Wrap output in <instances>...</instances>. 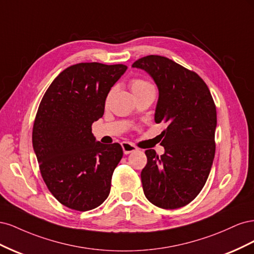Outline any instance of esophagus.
<instances>
[{"mask_svg":"<svg viewBox=\"0 0 254 254\" xmlns=\"http://www.w3.org/2000/svg\"><path fill=\"white\" fill-rule=\"evenodd\" d=\"M121 145H122L123 151H124L125 155H128V153H131V152H134V151L137 150L135 146L131 143H129V142H122Z\"/></svg>","mask_w":254,"mask_h":254,"instance_id":"esophagus-1","label":"esophagus"}]
</instances>
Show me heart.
I'll use <instances>...</instances> for the list:
<instances>
[{"label": "heart", "mask_w": 254, "mask_h": 254, "mask_svg": "<svg viewBox=\"0 0 254 254\" xmlns=\"http://www.w3.org/2000/svg\"><path fill=\"white\" fill-rule=\"evenodd\" d=\"M129 86H130V89H131L133 94L139 93V92L144 91V90H146V89L152 88V86H151V84H150L148 81L140 79V78H134V79H132L131 81H130Z\"/></svg>", "instance_id": "obj_1"}]
</instances>
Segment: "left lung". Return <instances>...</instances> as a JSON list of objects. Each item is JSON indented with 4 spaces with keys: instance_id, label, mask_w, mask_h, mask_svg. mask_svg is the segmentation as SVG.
<instances>
[{
    "instance_id": "1",
    "label": "left lung",
    "mask_w": 254,
    "mask_h": 254,
    "mask_svg": "<svg viewBox=\"0 0 254 254\" xmlns=\"http://www.w3.org/2000/svg\"><path fill=\"white\" fill-rule=\"evenodd\" d=\"M132 67L149 74L159 90L155 112L165 151L146 150L141 173L146 198L159 207L178 209L194 200L204 187L215 156L216 107L205 82L195 73L163 56L149 55Z\"/></svg>"
}]
</instances>
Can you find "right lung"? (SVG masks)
<instances>
[{
  "label": "right lung",
  "instance_id": "right-lung-1",
  "mask_svg": "<svg viewBox=\"0 0 254 254\" xmlns=\"http://www.w3.org/2000/svg\"><path fill=\"white\" fill-rule=\"evenodd\" d=\"M124 64L81 63L54 79L38 108L33 147L53 196L76 211H89L109 196L112 174L123 157L119 143L102 144L92 124L104 115L110 89Z\"/></svg>",
  "mask_w": 254,
  "mask_h": 254
}]
</instances>
